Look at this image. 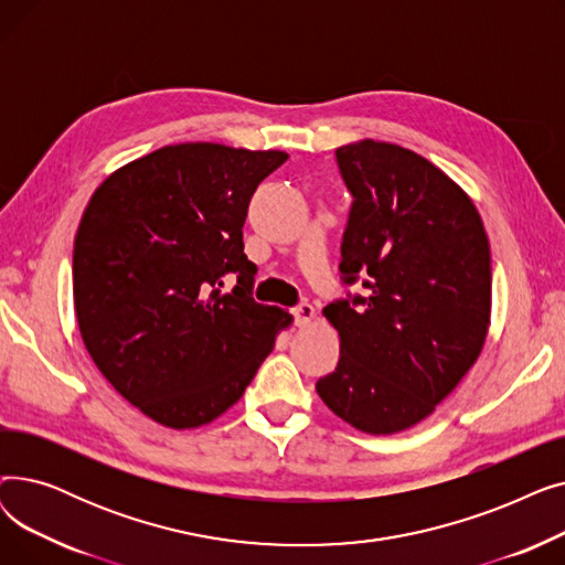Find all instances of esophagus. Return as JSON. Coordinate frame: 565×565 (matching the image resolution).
Segmentation results:
<instances>
[{
  "label": "esophagus",
  "mask_w": 565,
  "mask_h": 565,
  "mask_svg": "<svg viewBox=\"0 0 565 565\" xmlns=\"http://www.w3.org/2000/svg\"><path fill=\"white\" fill-rule=\"evenodd\" d=\"M313 316H316V311L309 302H300L298 307H292V318H295V324H298V328H305V324H309Z\"/></svg>",
  "instance_id": "34e87169"
}]
</instances>
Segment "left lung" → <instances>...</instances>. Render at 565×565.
Returning <instances> with one entry per match:
<instances>
[{
    "label": "left lung",
    "instance_id": "8db88e82",
    "mask_svg": "<svg viewBox=\"0 0 565 565\" xmlns=\"http://www.w3.org/2000/svg\"><path fill=\"white\" fill-rule=\"evenodd\" d=\"M352 205L341 243L345 292L322 309L341 358L316 392L371 435L426 419L479 360L492 267L471 199L426 158L364 139L337 148Z\"/></svg>",
    "mask_w": 565,
    "mask_h": 565
}]
</instances>
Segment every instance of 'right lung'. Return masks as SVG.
Returning a JSON list of instances; mask_svg holds the SVG:
<instances>
[{
	"label": "right lung",
	"mask_w": 565,
	"mask_h": 565,
	"mask_svg": "<svg viewBox=\"0 0 565 565\" xmlns=\"http://www.w3.org/2000/svg\"><path fill=\"white\" fill-rule=\"evenodd\" d=\"M281 151L175 143L94 192L73 249L84 345L111 387L146 417L196 428L224 414L273 352L290 316L252 298L243 226ZM236 286L222 294L223 277Z\"/></svg>",
	"instance_id": "1"
}]
</instances>
